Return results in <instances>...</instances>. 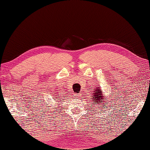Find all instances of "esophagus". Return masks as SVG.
<instances>
[{
    "instance_id": "34e87169",
    "label": "esophagus",
    "mask_w": 150,
    "mask_h": 150,
    "mask_svg": "<svg viewBox=\"0 0 150 150\" xmlns=\"http://www.w3.org/2000/svg\"><path fill=\"white\" fill-rule=\"evenodd\" d=\"M73 96L75 97V98H80L81 97V94H75V95H73Z\"/></svg>"
}]
</instances>
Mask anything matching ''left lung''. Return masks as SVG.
<instances>
[{"instance_id": "obj_1", "label": "left lung", "mask_w": 150, "mask_h": 150, "mask_svg": "<svg viewBox=\"0 0 150 150\" xmlns=\"http://www.w3.org/2000/svg\"><path fill=\"white\" fill-rule=\"evenodd\" d=\"M90 100H91V102H92L91 105H99V106H102V108H100L101 109H103V108H108L106 106V105L108 104L106 102L107 99L106 97H105V95L103 94L100 86H97V87H95L93 89V93H92V96L91 98H90ZM98 108L99 109L100 107H98Z\"/></svg>"}]
</instances>
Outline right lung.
<instances>
[{
  "label": "right lung",
  "mask_w": 150,
  "mask_h": 150,
  "mask_svg": "<svg viewBox=\"0 0 150 150\" xmlns=\"http://www.w3.org/2000/svg\"><path fill=\"white\" fill-rule=\"evenodd\" d=\"M49 107H50V106H49ZM49 109H50V108H49Z\"/></svg>",
  "instance_id": "right-lung-1"
}]
</instances>
